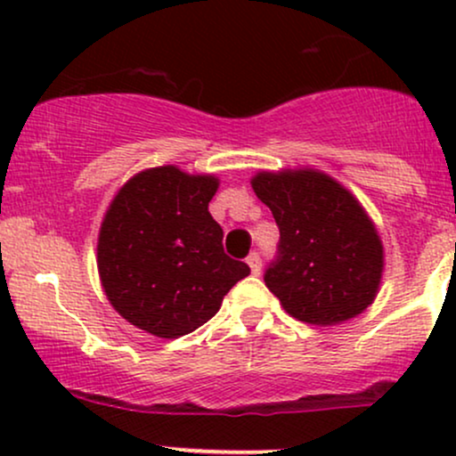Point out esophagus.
<instances>
[{
  "label": "esophagus",
  "mask_w": 456,
  "mask_h": 456,
  "mask_svg": "<svg viewBox=\"0 0 456 456\" xmlns=\"http://www.w3.org/2000/svg\"><path fill=\"white\" fill-rule=\"evenodd\" d=\"M246 264L250 265V272H253V274H259V272H261V255L257 253V250H253V253L246 257Z\"/></svg>",
  "instance_id": "1"
}]
</instances>
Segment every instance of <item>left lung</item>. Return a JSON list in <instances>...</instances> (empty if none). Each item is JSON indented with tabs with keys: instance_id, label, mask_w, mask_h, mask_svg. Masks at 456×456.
<instances>
[{
	"instance_id": "obj_1",
	"label": "left lung",
	"mask_w": 456,
	"mask_h": 456,
	"mask_svg": "<svg viewBox=\"0 0 456 456\" xmlns=\"http://www.w3.org/2000/svg\"><path fill=\"white\" fill-rule=\"evenodd\" d=\"M253 191L281 232L264 281L282 308L317 326L362 313L378 294L384 250L360 203L311 169L259 174Z\"/></svg>"
}]
</instances>
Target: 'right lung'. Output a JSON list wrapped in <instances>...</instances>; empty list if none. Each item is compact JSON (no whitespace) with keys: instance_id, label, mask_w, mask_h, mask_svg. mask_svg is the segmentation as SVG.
I'll list each match as a JSON object with an SVG mask.
<instances>
[{"instance_id":"right-lung-1","label":"right lung","mask_w":456,"mask_h":456,"mask_svg":"<svg viewBox=\"0 0 456 456\" xmlns=\"http://www.w3.org/2000/svg\"><path fill=\"white\" fill-rule=\"evenodd\" d=\"M216 188V177L167 165L141 171L115 195L98 238V272L109 302L133 326L184 337L250 274L224 253L221 224L208 212Z\"/></svg>"}]
</instances>
